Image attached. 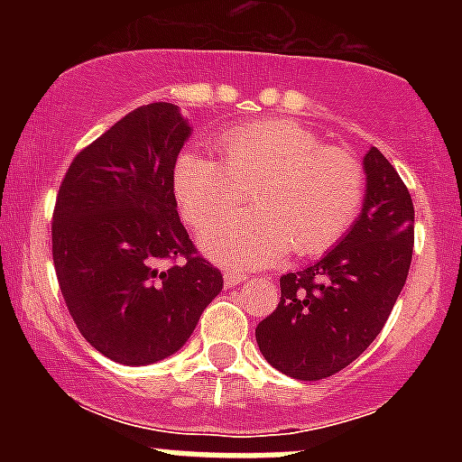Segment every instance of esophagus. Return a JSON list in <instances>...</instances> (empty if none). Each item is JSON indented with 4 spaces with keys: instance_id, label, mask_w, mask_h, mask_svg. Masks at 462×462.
<instances>
[{
    "instance_id": "34e87169",
    "label": "esophagus",
    "mask_w": 462,
    "mask_h": 462,
    "mask_svg": "<svg viewBox=\"0 0 462 462\" xmlns=\"http://www.w3.org/2000/svg\"><path fill=\"white\" fill-rule=\"evenodd\" d=\"M245 280H247L245 273L234 271V268H226V271H224V282H226V287H238V284H243Z\"/></svg>"
}]
</instances>
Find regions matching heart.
<instances>
[{
  "label": "heart",
  "instance_id": "obj_1",
  "mask_svg": "<svg viewBox=\"0 0 462 462\" xmlns=\"http://www.w3.org/2000/svg\"><path fill=\"white\" fill-rule=\"evenodd\" d=\"M222 159L187 150L173 169V191L194 228L224 217L252 189L254 210L212 224L203 247L238 266L271 263L291 250L312 256L352 226L365 199V171L354 152L321 145L291 120H259L217 138Z\"/></svg>",
  "mask_w": 462,
  "mask_h": 462
}]
</instances>
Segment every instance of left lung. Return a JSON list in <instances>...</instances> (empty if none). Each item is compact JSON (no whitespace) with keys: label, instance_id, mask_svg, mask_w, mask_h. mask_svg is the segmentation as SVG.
Listing matches in <instances>:
<instances>
[{"label":"left lung","instance_id":"1","mask_svg":"<svg viewBox=\"0 0 462 462\" xmlns=\"http://www.w3.org/2000/svg\"><path fill=\"white\" fill-rule=\"evenodd\" d=\"M363 166L361 217L324 259L280 277V303L256 326L261 354L293 379L317 382L356 361L405 287L414 250L410 189L377 148Z\"/></svg>","mask_w":462,"mask_h":462}]
</instances>
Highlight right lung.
Wrapping results in <instances>:
<instances>
[{
    "mask_svg": "<svg viewBox=\"0 0 462 462\" xmlns=\"http://www.w3.org/2000/svg\"><path fill=\"white\" fill-rule=\"evenodd\" d=\"M191 129L178 106H141L73 157L52 212V263L73 324L125 365L189 340L224 287L178 215L173 169Z\"/></svg>",
    "mask_w": 462,
    "mask_h": 462,
    "instance_id": "add662e5",
    "label": "right lung"
}]
</instances>
